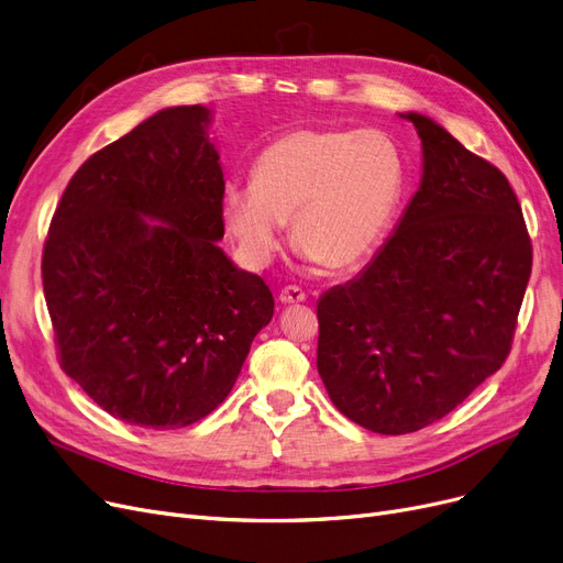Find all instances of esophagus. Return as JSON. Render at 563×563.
<instances>
[{
    "mask_svg": "<svg viewBox=\"0 0 563 563\" xmlns=\"http://www.w3.org/2000/svg\"><path fill=\"white\" fill-rule=\"evenodd\" d=\"M278 299L283 303H301V301H306V291L301 287H297V285H287V287L280 289Z\"/></svg>",
    "mask_w": 563,
    "mask_h": 563,
    "instance_id": "esophagus-1",
    "label": "esophagus"
}]
</instances>
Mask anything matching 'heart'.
I'll return each mask as SVG.
<instances>
[{"instance_id": "1", "label": "heart", "mask_w": 563, "mask_h": 563, "mask_svg": "<svg viewBox=\"0 0 563 563\" xmlns=\"http://www.w3.org/2000/svg\"><path fill=\"white\" fill-rule=\"evenodd\" d=\"M407 190L398 142L373 129H297L268 142L253 181H230L223 218L253 264L283 246L285 225L306 257L347 272L368 257L394 225Z\"/></svg>"}]
</instances>
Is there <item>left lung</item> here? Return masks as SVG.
Segmentation results:
<instances>
[{
  "label": "left lung",
  "instance_id": "8db88e82",
  "mask_svg": "<svg viewBox=\"0 0 563 563\" xmlns=\"http://www.w3.org/2000/svg\"><path fill=\"white\" fill-rule=\"evenodd\" d=\"M421 188L363 272L317 303V371L365 430L417 432L444 419L506 361L531 276L522 207L499 167L432 119Z\"/></svg>",
  "mask_w": 563,
  "mask_h": 563
}]
</instances>
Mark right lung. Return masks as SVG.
I'll return each instance as SVG.
<instances>
[{
  "label": "right lung",
  "instance_id": "add662e5",
  "mask_svg": "<svg viewBox=\"0 0 563 563\" xmlns=\"http://www.w3.org/2000/svg\"><path fill=\"white\" fill-rule=\"evenodd\" d=\"M207 126L202 106L167 108L89 156L43 246L62 371L140 428L205 419L274 317L272 289L216 246L225 179Z\"/></svg>",
  "mask_w": 563,
  "mask_h": 563
}]
</instances>
